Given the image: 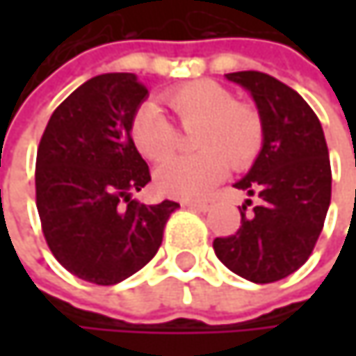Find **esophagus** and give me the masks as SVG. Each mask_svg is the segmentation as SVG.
Instances as JSON below:
<instances>
[{"label": "esophagus", "instance_id": "1", "mask_svg": "<svg viewBox=\"0 0 356 356\" xmlns=\"http://www.w3.org/2000/svg\"><path fill=\"white\" fill-rule=\"evenodd\" d=\"M183 208H191V210H200V212H206L210 208V202L208 200H185L181 202Z\"/></svg>", "mask_w": 356, "mask_h": 356}]
</instances>
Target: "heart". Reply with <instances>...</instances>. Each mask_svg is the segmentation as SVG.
Here are the masks:
<instances>
[{"instance_id": "b5f03b06", "label": "heart", "mask_w": 356, "mask_h": 356, "mask_svg": "<svg viewBox=\"0 0 356 356\" xmlns=\"http://www.w3.org/2000/svg\"><path fill=\"white\" fill-rule=\"evenodd\" d=\"M163 103L181 129L191 131V156L163 163L154 171V187L169 197L193 200L208 193L233 169H248L264 144V121L257 108L237 103L235 95L210 80L167 90ZM136 150L152 163L167 159L177 144V129L156 105L136 108L129 121Z\"/></svg>"}]
</instances>
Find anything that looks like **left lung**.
<instances>
[{"instance_id":"left-lung-1","label":"left lung","mask_w":356,"mask_h":356,"mask_svg":"<svg viewBox=\"0 0 356 356\" xmlns=\"http://www.w3.org/2000/svg\"><path fill=\"white\" fill-rule=\"evenodd\" d=\"M248 88L264 121V146L235 183L257 195L239 208L235 235L216 237V257L241 278L268 284L299 270L320 239L332 197V169L320 119L299 92L261 72L227 74Z\"/></svg>"}]
</instances>
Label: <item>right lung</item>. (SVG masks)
Listing matches in <instances>:
<instances>
[{
  "label": "right lung",
  "mask_w": 356,
  "mask_h": 356,
  "mask_svg": "<svg viewBox=\"0 0 356 356\" xmlns=\"http://www.w3.org/2000/svg\"><path fill=\"white\" fill-rule=\"evenodd\" d=\"M148 88L136 74H101L53 111L36 150V210L44 241L74 276L111 286L161 248L177 202L131 200L150 171L129 138Z\"/></svg>",
  "instance_id": "obj_1"
}]
</instances>
